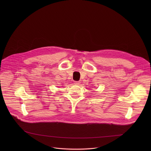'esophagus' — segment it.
I'll return each instance as SVG.
<instances>
[{
  "mask_svg": "<svg viewBox=\"0 0 151 151\" xmlns=\"http://www.w3.org/2000/svg\"><path fill=\"white\" fill-rule=\"evenodd\" d=\"M74 83L76 85H79L81 82H80V81H74Z\"/></svg>",
  "mask_w": 151,
  "mask_h": 151,
  "instance_id": "obj_1",
  "label": "esophagus"
}]
</instances>
